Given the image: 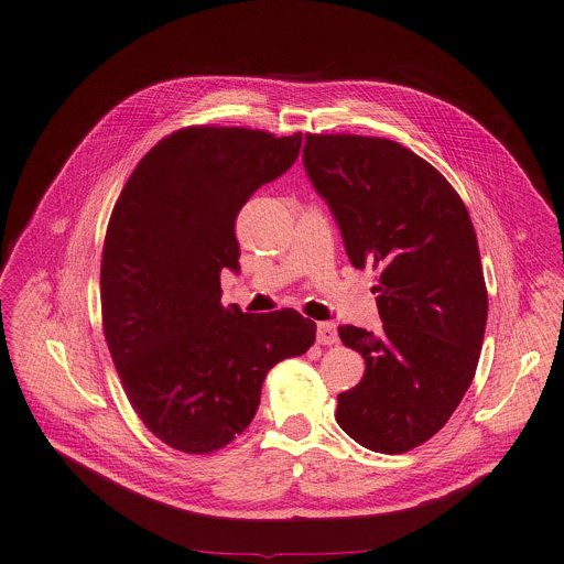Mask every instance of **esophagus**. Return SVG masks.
I'll list each match as a JSON object with an SVG mask.
<instances>
[{
  "label": "esophagus",
  "mask_w": 564,
  "mask_h": 564,
  "mask_svg": "<svg viewBox=\"0 0 564 564\" xmlns=\"http://www.w3.org/2000/svg\"><path fill=\"white\" fill-rule=\"evenodd\" d=\"M339 341L337 326L330 324V321H324V324L316 326V344L321 346H335Z\"/></svg>",
  "instance_id": "obj_1"
}]
</instances>
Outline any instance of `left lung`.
<instances>
[{"mask_svg": "<svg viewBox=\"0 0 564 564\" xmlns=\"http://www.w3.org/2000/svg\"><path fill=\"white\" fill-rule=\"evenodd\" d=\"M303 165L350 263L379 274L381 333L339 328L366 372L337 397V424L375 453H406L448 422L485 339L489 296L468 209L424 158L386 138L305 133Z\"/></svg>", "mask_w": 564, "mask_h": 564, "instance_id": "1", "label": "left lung"}]
</instances>
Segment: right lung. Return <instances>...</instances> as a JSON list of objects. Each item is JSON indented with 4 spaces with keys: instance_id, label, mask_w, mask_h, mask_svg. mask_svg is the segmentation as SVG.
Returning a JSON list of instances; mask_svg holds the SVG:
<instances>
[{
    "instance_id": "obj_1",
    "label": "right lung",
    "mask_w": 564,
    "mask_h": 564,
    "mask_svg": "<svg viewBox=\"0 0 564 564\" xmlns=\"http://www.w3.org/2000/svg\"><path fill=\"white\" fill-rule=\"evenodd\" d=\"M299 149L301 133L181 129L140 160L111 212L100 268L107 346L129 404L176 451L227 446L254 420L270 368L314 344L316 326L294 310L220 303V272H238L240 207Z\"/></svg>"
}]
</instances>
